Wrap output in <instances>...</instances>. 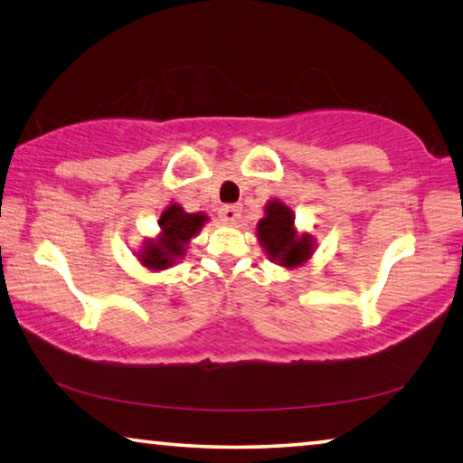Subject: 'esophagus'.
<instances>
[{"label":"esophagus","instance_id":"1","mask_svg":"<svg viewBox=\"0 0 463 463\" xmlns=\"http://www.w3.org/2000/svg\"><path fill=\"white\" fill-rule=\"evenodd\" d=\"M241 213H242V208L239 206V203H229V206L221 208V218L226 224L234 226V224H239V221H241Z\"/></svg>","mask_w":463,"mask_h":463}]
</instances>
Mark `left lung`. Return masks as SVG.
I'll return each instance as SVG.
<instances>
[{
    "mask_svg": "<svg viewBox=\"0 0 463 463\" xmlns=\"http://www.w3.org/2000/svg\"><path fill=\"white\" fill-rule=\"evenodd\" d=\"M257 239L271 263L296 269L308 263L317 250V239L296 229V214L281 200L265 203V216L257 222Z\"/></svg>",
    "mask_w": 463,
    "mask_h": 463,
    "instance_id": "obj_1",
    "label": "left lung"
}]
</instances>
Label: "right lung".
<instances>
[{"instance_id":"right-lung-1","label":"right lung","mask_w":463,"mask_h":463,"mask_svg":"<svg viewBox=\"0 0 463 463\" xmlns=\"http://www.w3.org/2000/svg\"><path fill=\"white\" fill-rule=\"evenodd\" d=\"M210 221L203 213H185L179 203H169L159 218V234L143 241L137 260L151 271H165L179 263L187 253V245L198 237L202 226Z\"/></svg>"}]
</instances>
